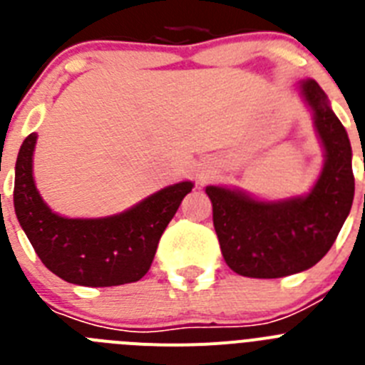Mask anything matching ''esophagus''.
Wrapping results in <instances>:
<instances>
[{"mask_svg":"<svg viewBox=\"0 0 365 365\" xmlns=\"http://www.w3.org/2000/svg\"><path fill=\"white\" fill-rule=\"evenodd\" d=\"M197 179L201 185H205V182H208V180L212 179V170H208V168H205V170H201V172L197 173Z\"/></svg>","mask_w":365,"mask_h":365,"instance_id":"34e87169","label":"esophagus"}]
</instances>
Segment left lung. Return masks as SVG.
Segmentation results:
<instances>
[{
  "label": "left lung",
  "instance_id": "obj_1",
  "mask_svg": "<svg viewBox=\"0 0 365 365\" xmlns=\"http://www.w3.org/2000/svg\"><path fill=\"white\" fill-rule=\"evenodd\" d=\"M324 148V168L305 195L259 199L227 186H206L227 265L247 278H283L314 267L344 227L354 197L349 137L314 80L299 82Z\"/></svg>",
  "mask_w": 365,
  "mask_h": 365
}]
</instances>
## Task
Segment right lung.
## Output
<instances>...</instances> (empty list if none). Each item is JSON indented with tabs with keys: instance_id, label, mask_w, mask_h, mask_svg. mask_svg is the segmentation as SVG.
Returning <instances> with one entry per match:
<instances>
[{
	"instance_id": "1",
	"label": "right lung",
	"mask_w": 365,
	"mask_h": 365,
	"mask_svg": "<svg viewBox=\"0 0 365 365\" xmlns=\"http://www.w3.org/2000/svg\"><path fill=\"white\" fill-rule=\"evenodd\" d=\"M36 138V133H31L19 148L14 210L41 263L74 285L115 287L138 282L150 270L168 222L192 192V180L166 186L120 214L63 217L51 210L34 182Z\"/></svg>"
}]
</instances>
